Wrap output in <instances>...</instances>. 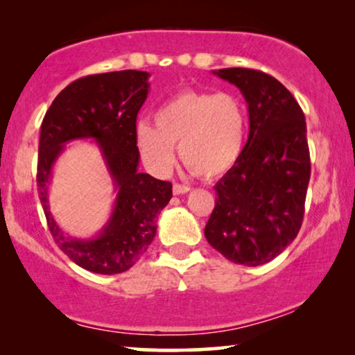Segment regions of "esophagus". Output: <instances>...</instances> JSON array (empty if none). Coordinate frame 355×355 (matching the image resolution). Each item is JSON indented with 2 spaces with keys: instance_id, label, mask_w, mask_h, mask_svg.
<instances>
[{
  "instance_id": "obj_1",
  "label": "esophagus",
  "mask_w": 355,
  "mask_h": 355,
  "mask_svg": "<svg viewBox=\"0 0 355 355\" xmlns=\"http://www.w3.org/2000/svg\"><path fill=\"white\" fill-rule=\"evenodd\" d=\"M189 191H191V187L184 186V184H174L173 186L174 196H182V193H187Z\"/></svg>"
}]
</instances>
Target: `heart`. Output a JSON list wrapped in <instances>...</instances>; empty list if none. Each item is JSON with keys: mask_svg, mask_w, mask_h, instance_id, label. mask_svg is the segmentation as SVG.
I'll use <instances>...</instances> for the list:
<instances>
[{"mask_svg": "<svg viewBox=\"0 0 355 355\" xmlns=\"http://www.w3.org/2000/svg\"><path fill=\"white\" fill-rule=\"evenodd\" d=\"M155 125L135 124V144L144 162L157 174L173 168L174 145L184 164L203 178L234 166L245 139V108L236 95L184 90L155 111Z\"/></svg>", "mask_w": 355, "mask_h": 355, "instance_id": "1", "label": "heart"}]
</instances>
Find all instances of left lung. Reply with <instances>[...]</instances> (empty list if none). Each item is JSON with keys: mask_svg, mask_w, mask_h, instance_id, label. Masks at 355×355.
I'll use <instances>...</instances> for the list:
<instances>
[{"mask_svg": "<svg viewBox=\"0 0 355 355\" xmlns=\"http://www.w3.org/2000/svg\"><path fill=\"white\" fill-rule=\"evenodd\" d=\"M213 74L244 95L249 139L216 182L205 237L227 260L259 266L278 257L302 225L310 179L307 124L293 94L275 77L244 67Z\"/></svg>", "mask_w": 355, "mask_h": 355, "instance_id": "8db88e82", "label": "left lung"}]
</instances>
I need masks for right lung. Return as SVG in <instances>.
Returning <instances> with one entry per match:
<instances>
[{"label": "right lung", "instance_id": "1", "mask_svg": "<svg viewBox=\"0 0 355 355\" xmlns=\"http://www.w3.org/2000/svg\"><path fill=\"white\" fill-rule=\"evenodd\" d=\"M148 72L118 71L87 76L66 87L43 118L37 186L48 227L58 247L82 268L98 275L128 271L157 234V216L173 197L171 182L139 173L135 121L148 95ZM74 139L99 147L116 198L109 221L95 236L72 238L54 221L47 203L52 168Z\"/></svg>", "mask_w": 355, "mask_h": 355}]
</instances>
